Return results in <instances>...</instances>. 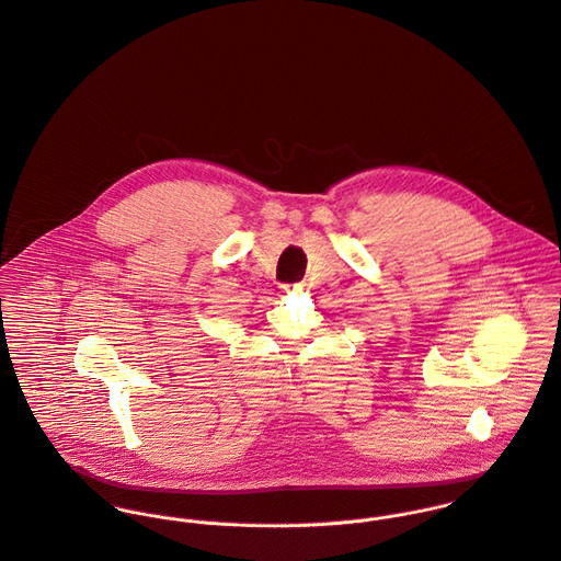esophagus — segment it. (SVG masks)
Instances as JSON below:
<instances>
[{
    "mask_svg": "<svg viewBox=\"0 0 561 561\" xmlns=\"http://www.w3.org/2000/svg\"><path fill=\"white\" fill-rule=\"evenodd\" d=\"M284 290L286 293H299V290H304V286H284Z\"/></svg>",
    "mask_w": 561,
    "mask_h": 561,
    "instance_id": "34e87169",
    "label": "esophagus"
}]
</instances>
